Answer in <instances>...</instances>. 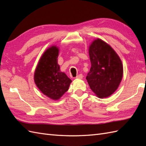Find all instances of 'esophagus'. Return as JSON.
<instances>
[{
	"label": "esophagus",
	"instance_id": "obj_1",
	"mask_svg": "<svg viewBox=\"0 0 146 146\" xmlns=\"http://www.w3.org/2000/svg\"><path fill=\"white\" fill-rule=\"evenodd\" d=\"M76 78H77V79H82V78H83V75L82 74H79V75H78V76H76Z\"/></svg>",
	"mask_w": 146,
	"mask_h": 146
}]
</instances>
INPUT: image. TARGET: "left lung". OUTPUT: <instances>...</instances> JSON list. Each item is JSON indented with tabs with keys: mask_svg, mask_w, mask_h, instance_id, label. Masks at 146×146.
Returning <instances> with one entry per match:
<instances>
[{
	"mask_svg": "<svg viewBox=\"0 0 146 146\" xmlns=\"http://www.w3.org/2000/svg\"><path fill=\"white\" fill-rule=\"evenodd\" d=\"M91 63L86 76L91 90L99 98L113 94L123 76L122 61L116 52L107 43L98 38L89 47Z\"/></svg>",
	"mask_w": 146,
	"mask_h": 146,
	"instance_id": "1",
	"label": "left lung"
}]
</instances>
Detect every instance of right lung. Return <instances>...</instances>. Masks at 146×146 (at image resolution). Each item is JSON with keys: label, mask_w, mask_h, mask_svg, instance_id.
<instances>
[{"label": "right lung", "mask_w": 146, "mask_h": 146, "mask_svg": "<svg viewBox=\"0 0 146 146\" xmlns=\"http://www.w3.org/2000/svg\"><path fill=\"white\" fill-rule=\"evenodd\" d=\"M58 48L52 46L44 52L35 69L34 80L42 93L53 100H58L69 89L72 80L60 71L58 64Z\"/></svg>", "instance_id": "1"}]
</instances>
